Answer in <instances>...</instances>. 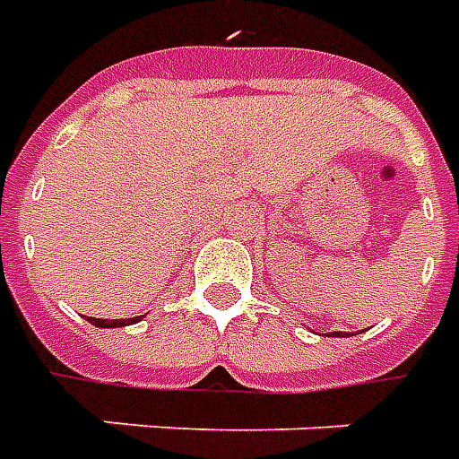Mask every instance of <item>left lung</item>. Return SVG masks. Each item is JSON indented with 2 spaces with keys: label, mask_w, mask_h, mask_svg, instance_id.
<instances>
[{
  "label": "left lung",
  "mask_w": 459,
  "mask_h": 459,
  "mask_svg": "<svg viewBox=\"0 0 459 459\" xmlns=\"http://www.w3.org/2000/svg\"><path fill=\"white\" fill-rule=\"evenodd\" d=\"M339 333H341V331H339Z\"/></svg>",
  "instance_id": "1"
}]
</instances>
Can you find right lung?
<instances>
[{
  "label": "right lung",
  "mask_w": 459,
  "mask_h": 459,
  "mask_svg": "<svg viewBox=\"0 0 459 459\" xmlns=\"http://www.w3.org/2000/svg\"><path fill=\"white\" fill-rule=\"evenodd\" d=\"M141 316L135 318H110V321H106V318H89L93 326H100V328H116V326H128V324H133V321H138Z\"/></svg>",
  "instance_id": "right-lung-1"
}]
</instances>
